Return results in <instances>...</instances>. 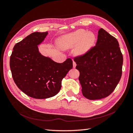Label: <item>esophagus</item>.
<instances>
[{"instance_id":"1","label":"esophagus","mask_w":133,"mask_h":133,"mask_svg":"<svg viewBox=\"0 0 133 133\" xmlns=\"http://www.w3.org/2000/svg\"><path fill=\"white\" fill-rule=\"evenodd\" d=\"M76 65H77L76 63H75V62H74V61H73V68H75V66H76Z\"/></svg>"}]
</instances>
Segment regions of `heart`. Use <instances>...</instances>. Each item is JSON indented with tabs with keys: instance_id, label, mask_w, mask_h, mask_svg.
Segmentation results:
<instances>
[{
	"instance_id": "heart-1",
	"label": "heart",
	"mask_w": 133,
	"mask_h": 133,
	"mask_svg": "<svg viewBox=\"0 0 133 133\" xmlns=\"http://www.w3.org/2000/svg\"><path fill=\"white\" fill-rule=\"evenodd\" d=\"M96 41L95 34L83 29L64 35L58 38L59 46L64 50L75 48L74 53L77 56H82L87 54L94 45Z\"/></svg>"
}]
</instances>
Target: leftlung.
<instances>
[{
  "mask_svg": "<svg viewBox=\"0 0 133 133\" xmlns=\"http://www.w3.org/2000/svg\"><path fill=\"white\" fill-rule=\"evenodd\" d=\"M82 94L91 100L109 96L120 80L123 54L116 38L103 28L98 32L96 46L82 56L75 58Z\"/></svg>",
  "mask_w": 133,
  "mask_h": 133,
  "instance_id": "obj_1",
  "label": "left lung"
}]
</instances>
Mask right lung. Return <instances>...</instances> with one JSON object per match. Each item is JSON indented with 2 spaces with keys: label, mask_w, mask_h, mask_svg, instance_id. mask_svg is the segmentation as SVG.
Listing matches in <instances>:
<instances>
[{
  "label": "right lung",
  "mask_w": 133,
  "mask_h": 133,
  "mask_svg": "<svg viewBox=\"0 0 133 133\" xmlns=\"http://www.w3.org/2000/svg\"><path fill=\"white\" fill-rule=\"evenodd\" d=\"M48 32L32 33L17 43L10 58L13 80L21 91L36 99L55 96L60 91L63 78L73 68L68 58L58 63L40 52L38 45L44 41Z\"/></svg>",
  "instance_id": "right-lung-1"
}]
</instances>
